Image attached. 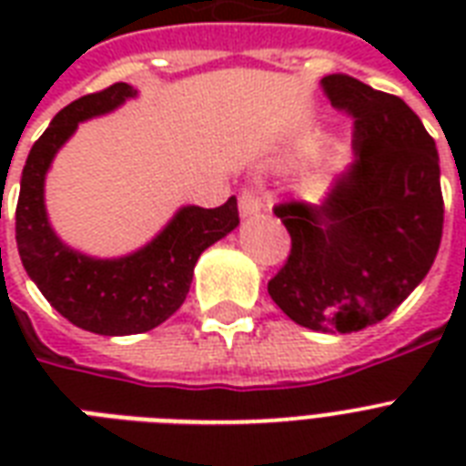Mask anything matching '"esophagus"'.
Segmentation results:
<instances>
[{
	"instance_id": "34e87169",
	"label": "esophagus",
	"mask_w": 466,
	"mask_h": 466,
	"mask_svg": "<svg viewBox=\"0 0 466 466\" xmlns=\"http://www.w3.org/2000/svg\"><path fill=\"white\" fill-rule=\"evenodd\" d=\"M258 210H261V200H258V196H256L254 190H244L239 196L241 218H251V215H256Z\"/></svg>"
}]
</instances>
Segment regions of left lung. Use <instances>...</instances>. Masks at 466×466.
Returning a JSON list of instances; mask_svg holds the SVG:
<instances>
[{
    "mask_svg": "<svg viewBox=\"0 0 466 466\" xmlns=\"http://www.w3.org/2000/svg\"><path fill=\"white\" fill-rule=\"evenodd\" d=\"M355 118L353 161L319 205H278L292 248L268 295L311 331H360L420 285L442 237L441 159L420 118L397 96L346 75L321 79Z\"/></svg>",
    "mask_w": 466,
    "mask_h": 466,
    "instance_id": "left-lung-1",
    "label": "left lung"
}]
</instances>
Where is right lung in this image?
<instances>
[{
    "label": "right lung",
    "instance_id": "1",
    "mask_svg": "<svg viewBox=\"0 0 466 466\" xmlns=\"http://www.w3.org/2000/svg\"><path fill=\"white\" fill-rule=\"evenodd\" d=\"M135 96L137 89L118 82L65 106L28 152L16 205V247L28 278L67 321L101 336H133L164 324L188 295L200 254L239 227L232 196L212 210L183 205L145 247L126 256L98 258L57 237L46 208L53 159L79 123Z\"/></svg>",
    "mask_w": 466,
    "mask_h": 466
}]
</instances>
